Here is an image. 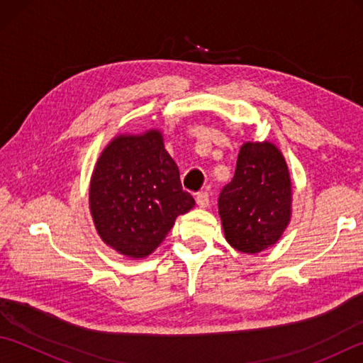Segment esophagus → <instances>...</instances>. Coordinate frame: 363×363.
Returning a JSON list of instances; mask_svg holds the SVG:
<instances>
[{
  "instance_id": "34e87169",
  "label": "esophagus",
  "mask_w": 363,
  "mask_h": 363,
  "mask_svg": "<svg viewBox=\"0 0 363 363\" xmlns=\"http://www.w3.org/2000/svg\"><path fill=\"white\" fill-rule=\"evenodd\" d=\"M211 201V195L207 191H198L196 194V204L199 207H207Z\"/></svg>"
}]
</instances>
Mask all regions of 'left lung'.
<instances>
[{
    "mask_svg": "<svg viewBox=\"0 0 363 363\" xmlns=\"http://www.w3.org/2000/svg\"><path fill=\"white\" fill-rule=\"evenodd\" d=\"M291 206L289 168L274 145L245 143L233 181L218 198L226 240L242 252H260L287 228Z\"/></svg>",
    "mask_w": 363,
    "mask_h": 363,
    "instance_id": "8db88e82",
    "label": "left lung"
}]
</instances>
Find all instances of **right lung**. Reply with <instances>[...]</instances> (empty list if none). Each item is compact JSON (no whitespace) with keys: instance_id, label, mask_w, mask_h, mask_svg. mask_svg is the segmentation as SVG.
<instances>
[{"instance_id":"add662e5","label":"right lung","mask_w":363,"mask_h":363,"mask_svg":"<svg viewBox=\"0 0 363 363\" xmlns=\"http://www.w3.org/2000/svg\"><path fill=\"white\" fill-rule=\"evenodd\" d=\"M194 206L159 130L113 138L96 162L90 184L91 217L103 240L128 257L151 254L177 215Z\"/></svg>"}]
</instances>
